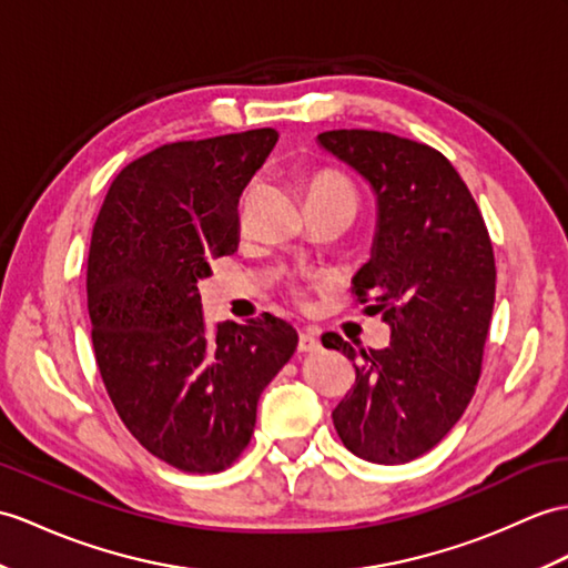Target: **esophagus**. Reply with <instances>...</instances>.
<instances>
[{"label": "esophagus", "instance_id": "34e87169", "mask_svg": "<svg viewBox=\"0 0 568 568\" xmlns=\"http://www.w3.org/2000/svg\"><path fill=\"white\" fill-rule=\"evenodd\" d=\"M316 348H320V336H316L314 332H310V328H307V332H302L300 341H297V351L300 353H312Z\"/></svg>", "mask_w": 568, "mask_h": 568}]
</instances>
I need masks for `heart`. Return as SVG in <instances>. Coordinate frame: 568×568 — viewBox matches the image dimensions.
I'll return each instance as SVG.
<instances>
[{
	"label": "heart",
	"mask_w": 568,
	"mask_h": 568,
	"mask_svg": "<svg viewBox=\"0 0 568 568\" xmlns=\"http://www.w3.org/2000/svg\"><path fill=\"white\" fill-rule=\"evenodd\" d=\"M310 197H341V201H348L355 205V191L351 183L336 174V171H316L307 181V201Z\"/></svg>",
	"instance_id": "obj_1"
}]
</instances>
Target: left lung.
<instances>
[{
    "label": "left lung",
    "instance_id": "obj_1",
    "mask_svg": "<svg viewBox=\"0 0 568 568\" xmlns=\"http://www.w3.org/2000/svg\"><path fill=\"white\" fill-rule=\"evenodd\" d=\"M320 148L375 193L371 261L353 275L361 302L389 324L387 348H358L324 334L355 367L332 412L348 450L375 465L428 453L474 394L496 297L494 246L455 166L428 144L377 130H328Z\"/></svg>",
    "mask_w": 568,
    "mask_h": 568
}]
</instances>
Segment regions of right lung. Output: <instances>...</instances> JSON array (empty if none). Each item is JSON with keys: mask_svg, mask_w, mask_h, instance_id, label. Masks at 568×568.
I'll use <instances>...</instances> for the list:
<instances>
[{"mask_svg": "<svg viewBox=\"0 0 568 568\" xmlns=\"http://www.w3.org/2000/svg\"><path fill=\"white\" fill-rule=\"evenodd\" d=\"M273 128L174 142L128 164L94 224L87 305L97 365L125 428L181 471L230 467L297 332L273 314L207 328L197 283L240 244V195Z\"/></svg>", "mask_w": 568, "mask_h": 568, "instance_id": "1", "label": "right lung"}]
</instances>
